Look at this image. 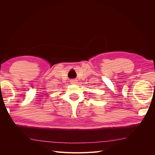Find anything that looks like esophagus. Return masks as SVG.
Here are the masks:
<instances>
[{"instance_id": "1", "label": "esophagus", "mask_w": 155, "mask_h": 155, "mask_svg": "<svg viewBox=\"0 0 155 155\" xmlns=\"http://www.w3.org/2000/svg\"><path fill=\"white\" fill-rule=\"evenodd\" d=\"M71 83L72 84L77 83V80H76V79H73V80H71Z\"/></svg>"}]
</instances>
